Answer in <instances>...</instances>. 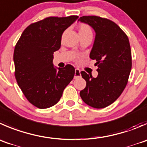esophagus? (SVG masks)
<instances>
[{"instance_id":"obj_1","label":"esophagus","mask_w":147,"mask_h":147,"mask_svg":"<svg viewBox=\"0 0 147 147\" xmlns=\"http://www.w3.org/2000/svg\"><path fill=\"white\" fill-rule=\"evenodd\" d=\"M80 75H81L80 70L79 69H75V78H79V77H80Z\"/></svg>"}]
</instances>
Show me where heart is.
<instances>
[{
	"instance_id": "b5f03b06",
	"label": "heart",
	"mask_w": 147,
	"mask_h": 147,
	"mask_svg": "<svg viewBox=\"0 0 147 147\" xmlns=\"http://www.w3.org/2000/svg\"><path fill=\"white\" fill-rule=\"evenodd\" d=\"M79 33L80 34H90L92 33V29L91 27L88 24L82 23L79 25Z\"/></svg>"
}]
</instances>
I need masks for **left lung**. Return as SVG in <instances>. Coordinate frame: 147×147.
I'll return each mask as SVG.
<instances>
[{"instance_id": "1", "label": "left lung", "mask_w": 147, "mask_h": 147, "mask_svg": "<svg viewBox=\"0 0 147 147\" xmlns=\"http://www.w3.org/2000/svg\"><path fill=\"white\" fill-rule=\"evenodd\" d=\"M95 30V39L90 57L97 61V78L80 72L86 87L80 91L82 100L95 108L113 103L127 85L132 66L129 38L113 21L96 16H83L78 19Z\"/></svg>"}]
</instances>
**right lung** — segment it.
Segmentation results:
<instances>
[{"label": "right lung", "mask_w": 147, "mask_h": 147, "mask_svg": "<svg viewBox=\"0 0 147 147\" xmlns=\"http://www.w3.org/2000/svg\"><path fill=\"white\" fill-rule=\"evenodd\" d=\"M78 16H49L32 23L23 31L13 53L15 78L18 86L34 106L44 109L59 100L72 81L75 67L67 65L57 70L53 54L61 46L62 33Z\"/></svg>", "instance_id": "add662e5"}]
</instances>
